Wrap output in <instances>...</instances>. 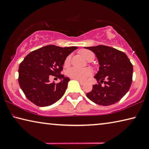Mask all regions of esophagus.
Returning <instances> with one entry per match:
<instances>
[{
  "label": "esophagus",
  "mask_w": 149,
  "mask_h": 149,
  "mask_svg": "<svg viewBox=\"0 0 149 149\" xmlns=\"http://www.w3.org/2000/svg\"><path fill=\"white\" fill-rule=\"evenodd\" d=\"M76 80H77V79H76ZM77 81L79 82V84H80L81 85H84L85 84V83H84V81H79V80H77Z\"/></svg>",
  "instance_id": "34e87169"
}]
</instances>
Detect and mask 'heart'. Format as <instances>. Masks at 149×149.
Segmentation results:
<instances>
[{
  "label": "heart",
  "instance_id": "1",
  "mask_svg": "<svg viewBox=\"0 0 149 149\" xmlns=\"http://www.w3.org/2000/svg\"><path fill=\"white\" fill-rule=\"evenodd\" d=\"M80 54L84 56L87 60H89L91 56H94V54L91 51L88 50H82L80 51ZM70 60V56H68L65 60L64 64L68 65ZM68 75L72 79H77L79 81H85L92 75V71L90 69L85 68L80 69L77 68H72L68 70Z\"/></svg>",
  "mask_w": 149,
  "mask_h": 149
}]
</instances>
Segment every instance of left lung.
<instances>
[{
  "label": "left lung",
  "mask_w": 149,
  "mask_h": 149,
  "mask_svg": "<svg viewBox=\"0 0 149 149\" xmlns=\"http://www.w3.org/2000/svg\"><path fill=\"white\" fill-rule=\"evenodd\" d=\"M95 54L100 67L94 77L99 84L93 85L87 98L96 104L109 106L118 102L130 89L133 77V65L124 52L114 48L98 45L85 47ZM107 78L108 81L104 80ZM100 80V82H99ZM104 82L105 85L101 84Z\"/></svg>",
  "instance_id": "obj_1"
}]
</instances>
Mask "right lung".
Masks as SVG:
<instances>
[{
  "label": "right lung",
  "mask_w": 149,
  "mask_h": 149,
  "mask_svg": "<svg viewBox=\"0 0 149 149\" xmlns=\"http://www.w3.org/2000/svg\"><path fill=\"white\" fill-rule=\"evenodd\" d=\"M76 47H60L47 45L30 52L20 63L19 85L27 99L38 107L52 105L64 95L70 80L60 74L65 60ZM50 75L61 79L50 84Z\"/></svg>",
  "instance_id": "right-lung-1"
}]
</instances>
